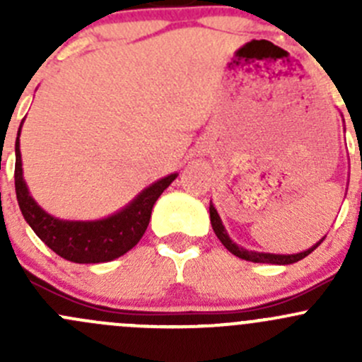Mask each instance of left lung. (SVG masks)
Wrapping results in <instances>:
<instances>
[{
	"instance_id": "left-lung-1",
	"label": "left lung",
	"mask_w": 362,
	"mask_h": 362,
	"mask_svg": "<svg viewBox=\"0 0 362 362\" xmlns=\"http://www.w3.org/2000/svg\"><path fill=\"white\" fill-rule=\"evenodd\" d=\"M210 222H211V228H214L215 235H217V238L221 240L222 245L226 247L231 254H235L236 257L240 259H245V261H252V262H266V264H293V262H298L301 261V259H305L306 255L312 254L313 250L317 249V247L320 245V243L324 242V238L320 240V242H317L315 245L310 247L308 250H303L299 252V254H268V252H255V250H247L243 249V247H238L235 242H233L231 238H229V235L226 233L224 226H222V221L221 217H218L217 210H215L214 204L210 203Z\"/></svg>"
}]
</instances>
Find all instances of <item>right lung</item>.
<instances>
[{"mask_svg": "<svg viewBox=\"0 0 362 362\" xmlns=\"http://www.w3.org/2000/svg\"><path fill=\"white\" fill-rule=\"evenodd\" d=\"M19 136L21 127L16 140V194L21 211L36 236L49 249L66 261L78 264L113 261L133 249L147 229L154 203L178 177V173H171L154 182L127 206L101 221H61L40 208L29 194L23 177Z\"/></svg>", "mask_w": 362, "mask_h": 362, "instance_id": "add662e5", "label": "right lung"}]
</instances>
